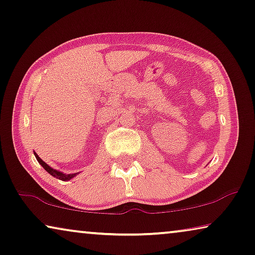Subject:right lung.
I'll use <instances>...</instances> for the list:
<instances>
[{"mask_svg":"<svg viewBox=\"0 0 255 255\" xmlns=\"http://www.w3.org/2000/svg\"><path fill=\"white\" fill-rule=\"evenodd\" d=\"M34 154H35V158H36V160L39 161V164L42 166L43 168L47 170V172L52 176H55L57 178H60V180H63V181H68V180H71L72 177H74L75 175H77V174H64L62 172H59V170H56V169L52 168V167L49 166L48 164H45V162L39 157V155L35 153V152H34Z\"/></svg>","mask_w":255,"mask_h":255,"instance_id":"obj_1","label":"right lung"}]
</instances>
